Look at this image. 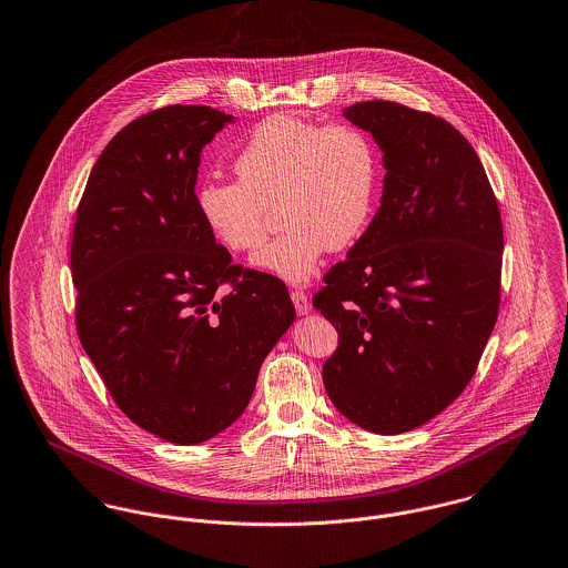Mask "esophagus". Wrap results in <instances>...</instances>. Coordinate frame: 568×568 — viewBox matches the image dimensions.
<instances>
[{
	"label": "esophagus",
	"mask_w": 568,
	"mask_h": 568,
	"mask_svg": "<svg viewBox=\"0 0 568 568\" xmlns=\"http://www.w3.org/2000/svg\"><path fill=\"white\" fill-rule=\"evenodd\" d=\"M291 300H293V304H295V310H297L300 314H308L310 300L308 295H306L304 291H291Z\"/></svg>",
	"instance_id": "esophagus-1"
}]
</instances>
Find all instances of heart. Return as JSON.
<instances>
[{"label": "heart", "mask_w": 568, "mask_h": 568, "mask_svg": "<svg viewBox=\"0 0 568 568\" xmlns=\"http://www.w3.org/2000/svg\"><path fill=\"white\" fill-rule=\"evenodd\" d=\"M234 169L239 180L200 184L202 219L230 252L245 254L258 250L268 210L280 206L284 232L260 250L254 264L293 284L308 282L327 250L354 245L377 202V148L352 123L323 128L295 114L266 116Z\"/></svg>", "instance_id": "obj_1"}]
</instances>
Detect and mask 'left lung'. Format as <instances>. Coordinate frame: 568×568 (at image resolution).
Instances as JSON below:
<instances>
[{
    "label": "left lung",
    "instance_id": "8db88e82",
    "mask_svg": "<svg viewBox=\"0 0 568 568\" xmlns=\"http://www.w3.org/2000/svg\"><path fill=\"white\" fill-rule=\"evenodd\" d=\"M384 152L382 206L312 304L338 332L323 384L352 423L404 434L470 382L501 297V214L486 171L445 119L404 103L343 112Z\"/></svg>",
    "mask_w": 568,
    "mask_h": 568
}]
</instances>
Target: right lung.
I'll list each match as a JSON object with an SVG mask.
<instances>
[{
    "label": "right lung",
    "mask_w": 568,
    "mask_h": 568,
    "mask_svg": "<svg viewBox=\"0 0 568 568\" xmlns=\"http://www.w3.org/2000/svg\"><path fill=\"white\" fill-rule=\"evenodd\" d=\"M232 121L166 105L128 123L98 158L73 227L80 343L119 410L175 445L245 413L260 364L295 321L284 282L232 264L197 210L200 154Z\"/></svg>",
    "instance_id": "obj_1"
}]
</instances>
